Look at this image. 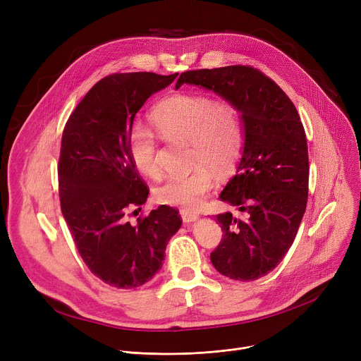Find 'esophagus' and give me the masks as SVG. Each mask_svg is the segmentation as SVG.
<instances>
[{
	"label": "esophagus",
	"instance_id": "34e87169",
	"mask_svg": "<svg viewBox=\"0 0 361 361\" xmlns=\"http://www.w3.org/2000/svg\"><path fill=\"white\" fill-rule=\"evenodd\" d=\"M180 214H181V219H183V221L185 224H190V223H194V221L198 220V216L191 213V212H188V210H181Z\"/></svg>",
	"mask_w": 361,
	"mask_h": 361
}]
</instances>
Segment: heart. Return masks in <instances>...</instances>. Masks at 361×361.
<instances>
[{
	"label": "heart",
	"instance_id": "obj_1",
	"mask_svg": "<svg viewBox=\"0 0 361 361\" xmlns=\"http://www.w3.org/2000/svg\"><path fill=\"white\" fill-rule=\"evenodd\" d=\"M151 123L164 138L190 142L192 163L200 166L188 176L167 178L156 188V200L173 207L197 209L213 188V176L204 166L223 174L238 159L243 142L238 111L207 95L176 94L154 107ZM157 152L154 134L135 126L128 137L133 166L147 177H159L161 167Z\"/></svg>",
	"mask_w": 361,
	"mask_h": 361
}]
</instances>
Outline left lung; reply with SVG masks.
<instances>
[{
    "mask_svg": "<svg viewBox=\"0 0 361 361\" xmlns=\"http://www.w3.org/2000/svg\"><path fill=\"white\" fill-rule=\"evenodd\" d=\"M213 91L240 113L244 142L235 176L220 200L237 207L216 216L224 233L212 252L214 269L252 281L276 269L291 247L308 195V151L300 116L286 92L247 66L183 73L176 84Z\"/></svg>",
    "mask_w": 361,
    "mask_h": 361,
    "instance_id": "left-lung-1",
    "label": "left lung"
}]
</instances>
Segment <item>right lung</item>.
<instances>
[{
  "label": "right lung",
  "instance_id": "1",
  "mask_svg": "<svg viewBox=\"0 0 361 361\" xmlns=\"http://www.w3.org/2000/svg\"><path fill=\"white\" fill-rule=\"evenodd\" d=\"M178 74H111L99 80L70 116L61 140V212L90 271L117 288H135L161 269L178 212L160 205L137 224L127 212L148 188L128 154V137L144 102Z\"/></svg>",
  "mask_w": 361,
  "mask_h": 361
}]
</instances>
